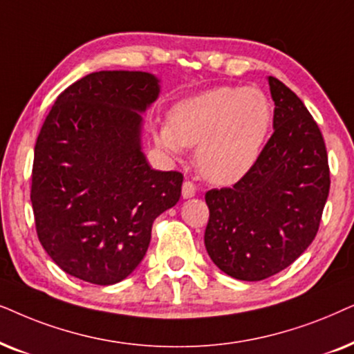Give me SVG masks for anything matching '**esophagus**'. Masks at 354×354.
Returning <instances> with one entry per match:
<instances>
[{"label": "esophagus", "instance_id": "34e87169", "mask_svg": "<svg viewBox=\"0 0 354 354\" xmlns=\"http://www.w3.org/2000/svg\"><path fill=\"white\" fill-rule=\"evenodd\" d=\"M181 196H183V199H191V197H194V196H196V186H194V183H191V181H185V183H183Z\"/></svg>", "mask_w": 354, "mask_h": 354}]
</instances>
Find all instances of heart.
Instances as JSON below:
<instances>
[{
    "label": "heart",
    "mask_w": 354,
    "mask_h": 354,
    "mask_svg": "<svg viewBox=\"0 0 354 354\" xmlns=\"http://www.w3.org/2000/svg\"><path fill=\"white\" fill-rule=\"evenodd\" d=\"M272 126L273 105L266 92L221 86L178 102L157 136L176 155L197 147L202 176L215 185H232L256 165Z\"/></svg>",
    "instance_id": "heart-1"
}]
</instances>
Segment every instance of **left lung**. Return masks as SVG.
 <instances>
[{"instance_id": "1", "label": "left lung", "mask_w": 354, "mask_h": 354, "mask_svg": "<svg viewBox=\"0 0 354 354\" xmlns=\"http://www.w3.org/2000/svg\"><path fill=\"white\" fill-rule=\"evenodd\" d=\"M273 134L233 187L210 189L204 243L216 267L259 281L291 266L317 234L330 189L325 142L293 91L268 75Z\"/></svg>"}]
</instances>
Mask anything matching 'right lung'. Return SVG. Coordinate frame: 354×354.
I'll return each mask as SVG.
<instances>
[{
  "instance_id": "1",
  "label": "right lung",
  "mask_w": 354,
  "mask_h": 354,
  "mask_svg": "<svg viewBox=\"0 0 354 354\" xmlns=\"http://www.w3.org/2000/svg\"><path fill=\"white\" fill-rule=\"evenodd\" d=\"M160 81L142 71L79 79L46 116L35 144L30 201L41 246L75 279L124 280L142 261L152 223L181 197L183 174L150 168L142 115Z\"/></svg>"
}]
</instances>
